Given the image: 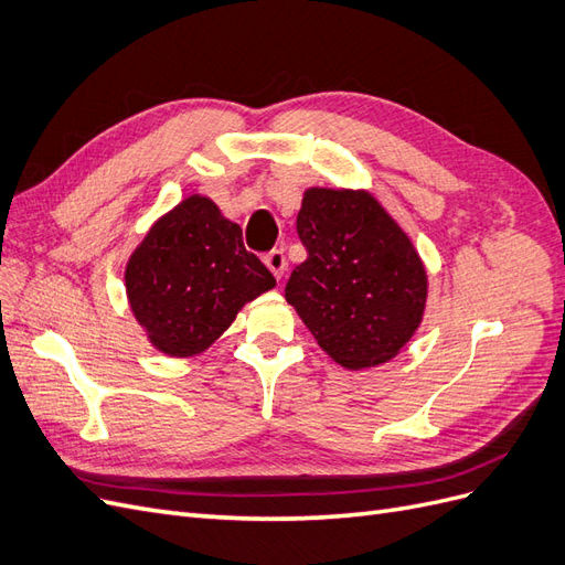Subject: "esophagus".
Segmentation results:
<instances>
[{"instance_id":"esophagus-1","label":"esophagus","mask_w":565,"mask_h":565,"mask_svg":"<svg viewBox=\"0 0 565 565\" xmlns=\"http://www.w3.org/2000/svg\"><path fill=\"white\" fill-rule=\"evenodd\" d=\"M266 266H268V270L273 273V276H276L278 280L285 276V268H287V262H285V252L282 249H273V252H268L266 254Z\"/></svg>"}]
</instances>
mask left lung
<instances>
[{"label": "left lung", "instance_id": "left-lung-1", "mask_svg": "<svg viewBox=\"0 0 565 565\" xmlns=\"http://www.w3.org/2000/svg\"><path fill=\"white\" fill-rule=\"evenodd\" d=\"M297 233L309 259L285 299L347 370L396 358L422 324L429 276L419 252L365 188H306Z\"/></svg>", "mask_w": 565, "mask_h": 565}]
</instances>
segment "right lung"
Segmentation results:
<instances>
[{
	"label": "right lung",
	"mask_w": 565,
	"mask_h": 565,
	"mask_svg": "<svg viewBox=\"0 0 565 565\" xmlns=\"http://www.w3.org/2000/svg\"><path fill=\"white\" fill-rule=\"evenodd\" d=\"M129 309L148 344L193 358L224 334L243 306L276 287L243 245V228L207 195L193 193L162 214L125 268Z\"/></svg>",
	"instance_id": "right-lung-1"
}]
</instances>
